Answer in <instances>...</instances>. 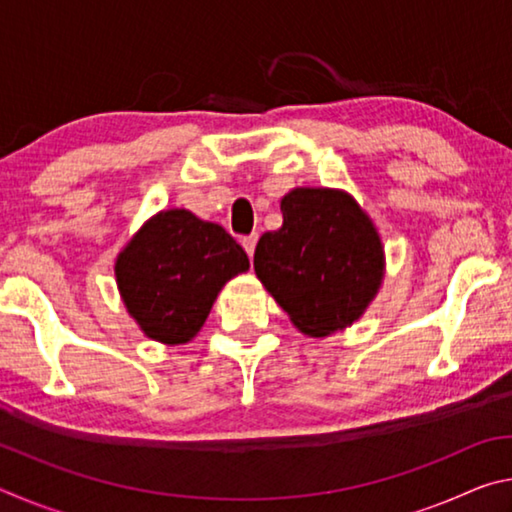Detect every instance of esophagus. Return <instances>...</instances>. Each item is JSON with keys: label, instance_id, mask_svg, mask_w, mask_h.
I'll return each instance as SVG.
<instances>
[{"label": "esophagus", "instance_id": "1", "mask_svg": "<svg viewBox=\"0 0 512 512\" xmlns=\"http://www.w3.org/2000/svg\"><path fill=\"white\" fill-rule=\"evenodd\" d=\"M241 246L246 248V253H248V257L253 259V255H255V246H257V235H248V237H244L241 239Z\"/></svg>", "mask_w": 512, "mask_h": 512}]
</instances>
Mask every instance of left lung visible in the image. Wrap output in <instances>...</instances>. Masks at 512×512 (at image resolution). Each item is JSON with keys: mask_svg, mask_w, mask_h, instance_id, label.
I'll return each mask as SVG.
<instances>
[{"mask_svg": "<svg viewBox=\"0 0 512 512\" xmlns=\"http://www.w3.org/2000/svg\"><path fill=\"white\" fill-rule=\"evenodd\" d=\"M282 228L264 232L255 275L296 329L329 336L366 314L386 273L377 225L352 194L293 187L282 196Z\"/></svg>", "mask_w": 512, "mask_h": 512, "instance_id": "left-lung-1", "label": "left lung"}]
</instances>
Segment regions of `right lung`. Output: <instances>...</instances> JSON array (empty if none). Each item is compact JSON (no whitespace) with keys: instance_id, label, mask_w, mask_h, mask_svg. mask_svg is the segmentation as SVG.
<instances>
[{"instance_id":"add662e5","label":"right lung","mask_w":512,"mask_h":512,"mask_svg":"<svg viewBox=\"0 0 512 512\" xmlns=\"http://www.w3.org/2000/svg\"><path fill=\"white\" fill-rule=\"evenodd\" d=\"M250 268L219 223L183 207L153 214L115 259L119 296L149 339L185 345L201 332L225 282Z\"/></svg>"}]
</instances>
